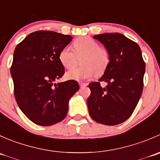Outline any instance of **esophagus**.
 <instances>
[{"instance_id": "1", "label": "esophagus", "mask_w": 160, "mask_h": 160, "mask_svg": "<svg viewBox=\"0 0 160 160\" xmlns=\"http://www.w3.org/2000/svg\"><path fill=\"white\" fill-rule=\"evenodd\" d=\"M88 86V84L87 83H80V88H85V87Z\"/></svg>"}]
</instances>
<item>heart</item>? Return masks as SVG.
<instances>
[{"label": "heart", "instance_id": "b5f03b06", "mask_svg": "<svg viewBox=\"0 0 160 160\" xmlns=\"http://www.w3.org/2000/svg\"><path fill=\"white\" fill-rule=\"evenodd\" d=\"M73 47L74 52L70 46H65L59 53V62L67 69L75 67L77 57L83 56L80 60L83 67L67 71V78L81 81L101 75L105 71L110 62L109 53L107 49L100 47L96 40L88 36L82 37L74 41Z\"/></svg>", "mask_w": 160, "mask_h": 160}]
</instances>
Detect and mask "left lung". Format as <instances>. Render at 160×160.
I'll use <instances>...</instances> for the list:
<instances>
[{
	"label": "left lung",
	"instance_id": "obj_1",
	"mask_svg": "<svg viewBox=\"0 0 160 160\" xmlns=\"http://www.w3.org/2000/svg\"><path fill=\"white\" fill-rule=\"evenodd\" d=\"M93 38L104 45L110 62L99 81L88 85L89 114L100 124L118 125L132 115L141 98L146 64L139 46L122 34L104 33ZM101 82L108 85L102 88Z\"/></svg>",
	"mask_w": 160,
	"mask_h": 160
}]
</instances>
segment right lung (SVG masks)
<instances>
[{
    "label": "right lung",
    "mask_w": 160,
    "mask_h": 160,
    "mask_svg": "<svg viewBox=\"0 0 160 160\" xmlns=\"http://www.w3.org/2000/svg\"><path fill=\"white\" fill-rule=\"evenodd\" d=\"M72 36L52 31H37L17 45L11 74L18 105L38 125L49 126L65 118L69 100L80 89L77 81L54 83L65 70L59 59L60 50Z\"/></svg>",
    "instance_id": "right-lung-1"
}]
</instances>
